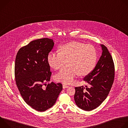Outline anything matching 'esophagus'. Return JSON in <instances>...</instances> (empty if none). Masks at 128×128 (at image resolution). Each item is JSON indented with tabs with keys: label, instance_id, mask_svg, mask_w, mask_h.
<instances>
[{
	"label": "esophagus",
	"instance_id": "obj_1",
	"mask_svg": "<svg viewBox=\"0 0 128 128\" xmlns=\"http://www.w3.org/2000/svg\"><path fill=\"white\" fill-rule=\"evenodd\" d=\"M68 87H69V86H67L66 84H63V88H68Z\"/></svg>",
	"mask_w": 128,
	"mask_h": 128
}]
</instances>
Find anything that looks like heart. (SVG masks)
Segmentation results:
<instances>
[{"label":"heart","instance_id":"1","mask_svg":"<svg viewBox=\"0 0 128 128\" xmlns=\"http://www.w3.org/2000/svg\"><path fill=\"white\" fill-rule=\"evenodd\" d=\"M58 52H51L48 56V64L56 70L61 69L67 61L68 66L54 76L58 82L72 84L78 74L81 76L89 74L96 64L97 50L91 44L72 42L61 46Z\"/></svg>","mask_w":128,"mask_h":128}]
</instances>
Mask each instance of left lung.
<instances>
[{"mask_svg":"<svg viewBox=\"0 0 128 128\" xmlns=\"http://www.w3.org/2000/svg\"><path fill=\"white\" fill-rule=\"evenodd\" d=\"M102 54L94 69L84 78L88 87H76L74 99L82 110L91 111L99 106L107 98L114 82V65L107 48L100 44Z\"/></svg>","mask_w":128,"mask_h":128,"instance_id":"8db88e82","label":"left lung"}]
</instances>
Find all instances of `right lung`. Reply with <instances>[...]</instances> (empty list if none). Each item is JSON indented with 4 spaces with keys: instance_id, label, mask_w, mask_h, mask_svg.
<instances>
[{
    "instance_id": "right-lung-1",
    "label": "right lung",
    "mask_w": 128,
    "mask_h": 128,
    "mask_svg": "<svg viewBox=\"0 0 128 128\" xmlns=\"http://www.w3.org/2000/svg\"><path fill=\"white\" fill-rule=\"evenodd\" d=\"M54 46L52 39L31 42L16 54L14 65L16 84L25 102L36 110L43 112L52 107L62 90L60 83L48 84L52 72L48 62Z\"/></svg>"
}]
</instances>
